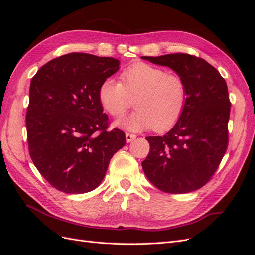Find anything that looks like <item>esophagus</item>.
Instances as JSON below:
<instances>
[{
  "mask_svg": "<svg viewBox=\"0 0 255 255\" xmlns=\"http://www.w3.org/2000/svg\"><path fill=\"white\" fill-rule=\"evenodd\" d=\"M134 139H136V135L129 134V133L126 134V140H127V142H130V141H133Z\"/></svg>",
  "mask_w": 255,
  "mask_h": 255,
  "instance_id": "obj_1",
  "label": "esophagus"
}]
</instances>
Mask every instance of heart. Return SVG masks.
<instances>
[{
	"mask_svg": "<svg viewBox=\"0 0 255 255\" xmlns=\"http://www.w3.org/2000/svg\"><path fill=\"white\" fill-rule=\"evenodd\" d=\"M120 80H104L98 91L100 103L113 117H121L134 98L137 109L116 125L133 132L153 127L164 132L179 121L187 102L186 86L180 76L157 66L135 63L121 73Z\"/></svg>",
	"mask_w": 255,
	"mask_h": 255,
	"instance_id": "1",
	"label": "heart"
}]
</instances>
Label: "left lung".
Returning a JSON list of instances; mask_svg holds the SVG:
<instances>
[{"instance_id":"obj_1","label":"left lung","mask_w":255,"mask_h":255,"mask_svg":"<svg viewBox=\"0 0 255 255\" xmlns=\"http://www.w3.org/2000/svg\"><path fill=\"white\" fill-rule=\"evenodd\" d=\"M150 63L171 68L187 90L185 110L164 136H150V152L142 161L148 180L168 194H186L210 181L228 146L231 102L228 86L217 69L184 53L157 57Z\"/></svg>"}]
</instances>
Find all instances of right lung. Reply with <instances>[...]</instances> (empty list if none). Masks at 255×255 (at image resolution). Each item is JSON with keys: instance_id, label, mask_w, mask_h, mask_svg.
I'll return each instance as SVG.
<instances>
[{"instance_id": "obj_1", "label": "right lung", "mask_w": 255, "mask_h": 255, "mask_svg": "<svg viewBox=\"0 0 255 255\" xmlns=\"http://www.w3.org/2000/svg\"><path fill=\"white\" fill-rule=\"evenodd\" d=\"M120 61L70 53L42 66L30 81L26 130L29 155L54 188L66 194L94 190L114 154L126 144L122 130H107L98 91Z\"/></svg>"}]
</instances>
